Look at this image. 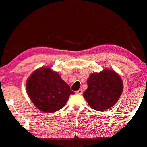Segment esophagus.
<instances>
[{"label": "esophagus", "mask_w": 147, "mask_h": 147, "mask_svg": "<svg viewBox=\"0 0 147 147\" xmlns=\"http://www.w3.org/2000/svg\"><path fill=\"white\" fill-rule=\"evenodd\" d=\"M82 93H83V90L82 89H79L78 90H77V91H76V94H79V95L82 94Z\"/></svg>", "instance_id": "34e87169"}]
</instances>
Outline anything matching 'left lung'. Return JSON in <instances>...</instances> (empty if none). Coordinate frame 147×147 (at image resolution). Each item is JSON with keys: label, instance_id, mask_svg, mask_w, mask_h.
Listing matches in <instances>:
<instances>
[{"label": "left lung", "instance_id": "1", "mask_svg": "<svg viewBox=\"0 0 147 147\" xmlns=\"http://www.w3.org/2000/svg\"><path fill=\"white\" fill-rule=\"evenodd\" d=\"M87 84L88 88L83 95L90 107L99 111L113 107L123 91V82L120 76L109 69L92 74Z\"/></svg>", "mask_w": 147, "mask_h": 147}]
</instances>
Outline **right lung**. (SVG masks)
I'll return each instance as SVG.
<instances>
[{"instance_id":"obj_1","label":"right lung","mask_w":147,"mask_h":147,"mask_svg":"<svg viewBox=\"0 0 147 147\" xmlns=\"http://www.w3.org/2000/svg\"><path fill=\"white\" fill-rule=\"evenodd\" d=\"M26 89L34 105L46 113L62 109L69 96L74 94L58 73L46 67L33 72L28 80Z\"/></svg>"}]
</instances>
